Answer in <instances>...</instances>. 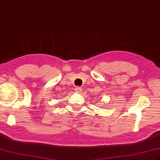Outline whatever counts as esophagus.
Instances as JSON below:
<instances>
[{
	"instance_id": "34e87169",
	"label": "esophagus",
	"mask_w": 160,
	"mask_h": 160,
	"mask_svg": "<svg viewBox=\"0 0 160 160\" xmlns=\"http://www.w3.org/2000/svg\"><path fill=\"white\" fill-rule=\"evenodd\" d=\"M81 88L80 87H77L76 88V89H75V91H76V92H77V93H78V92H80V91H81Z\"/></svg>"
}]
</instances>
